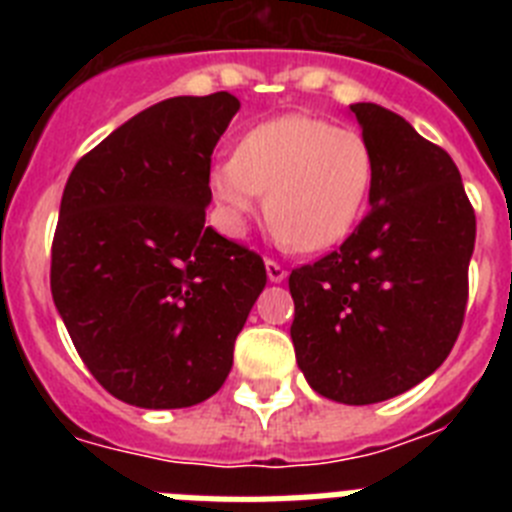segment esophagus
I'll list each match as a JSON object with an SVG mask.
<instances>
[{"instance_id":"esophagus-1","label":"esophagus","mask_w":512,"mask_h":512,"mask_svg":"<svg viewBox=\"0 0 512 512\" xmlns=\"http://www.w3.org/2000/svg\"><path fill=\"white\" fill-rule=\"evenodd\" d=\"M266 277H269V282H284L287 271H284V266H279L277 261L266 259Z\"/></svg>"}]
</instances>
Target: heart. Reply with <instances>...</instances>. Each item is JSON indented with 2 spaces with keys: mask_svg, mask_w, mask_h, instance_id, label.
<instances>
[{
  "mask_svg": "<svg viewBox=\"0 0 512 512\" xmlns=\"http://www.w3.org/2000/svg\"><path fill=\"white\" fill-rule=\"evenodd\" d=\"M374 184V153L361 133L310 115H282L248 130L235 156L210 169L220 225L238 238L261 205L274 238L325 251L346 238Z\"/></svg>",
  "mask_w": 512,
  "mask_h": 512,
  "instance_id": "b5f03b06",
  "label": "heart"
}]
</instances>
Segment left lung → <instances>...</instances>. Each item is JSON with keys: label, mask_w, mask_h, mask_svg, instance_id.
I'll use <instances>...</instances> for the list:
<instances>
[{"label": "left lung", "mask_w": 512, "mask_h": 512, "mask_svg": "<svg viewBox=\"0 0 512 512\" xmlns=\"http://www.w3.org/2000/svg\"><path fill=\"white\" fill-rule=\"evenodd\" d=\"M374 153L366 217L289 274L297 366L318 395L372 405L431 377L467 307L477 220L451 156L372 102L348 107Z\"/></svg>", "instance_id": "1"}]
</instances>
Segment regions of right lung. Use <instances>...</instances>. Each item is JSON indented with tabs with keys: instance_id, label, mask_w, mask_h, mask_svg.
Masks as SVG:
<instances>
[{
	"instance_id": "1",
	"label": "right lung",
	"mask_w": 512,
	"mask_h": 512,
	"mask_svg": "<svg viewBox=\"0 0 512 512\" xmlns=\"http://www.w3.org/2000/svg\"><path fill=\"white\" fill-rule=\"evenodd\" d=\"M241 102L171 97L71 171L51 253L63 325L104 390L146 410L215 395L266 287L259 253L205 225L210 158Z\"/></svg>"
}]
</instances>
